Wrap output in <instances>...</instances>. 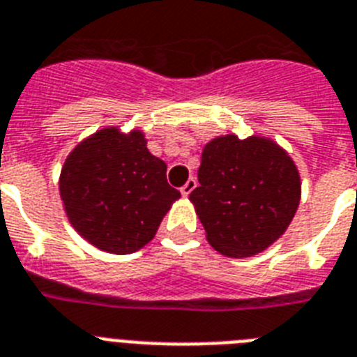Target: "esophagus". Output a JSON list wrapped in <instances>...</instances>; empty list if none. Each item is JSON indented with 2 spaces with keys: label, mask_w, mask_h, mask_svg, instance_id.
Here are the masks:
<instances>
[{
  "label": "esophagus",
  "mask_w": 357,
  "mask_h": 357,
  "mask_svg": "<svg viewBox=\"0 0 357 357\" xmlns=\"http://www.w3.org/2000/svg\"><path fill=\"white\" fill-rule=\"evenodd\" d=\"M195 188H197V178H195V176H190V178L185 181V184L181 188L182 197H188V195H190Z\"/></svg>",
  "instance_id": "1"
}]
</instances>
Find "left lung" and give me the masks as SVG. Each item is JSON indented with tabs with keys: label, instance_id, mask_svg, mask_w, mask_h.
<instances>
[{
	"label": "left lung",
	"instance_id": "8db88e82",
	"mask_svg": "<svg viewBox=\"0 0 357 357\" xmlns=\"http://www.w3.org/2000/svg\"><path fill=\"white\" fill-rule=\"evenodd\" d=\"M190 195L211 248L231 258L266 251L287 231L301 197L300 173L267 137L222 135L204 146Z\"/></svg>",
	"mask_w": 357,
	"mask_h": 357
}]
</instances>
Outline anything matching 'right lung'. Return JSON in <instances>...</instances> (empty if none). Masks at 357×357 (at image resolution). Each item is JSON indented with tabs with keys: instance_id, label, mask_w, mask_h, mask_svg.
Instances as JSON below:
<instances>
[{
	"instance_id": "1",
	"label": "right lung",
	"mask_w": 357,
	"mask_h": 357,
	"mask_svg": "<svg viewBox=\"0 0 357 357\" xmlns=\"http://www.w3.org/2000/svg\"><path fill=\"white\" fill-rule=\"evenodd\" d=\"M144 133L102 128L66 157L59 193L70 224L97 249L130 255L153 240L181 193L167 184L166 162L146 148Z\"/></svg>"
}]
</instances>
